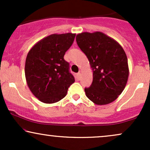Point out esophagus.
I'll return each instance as SVG.
<instances>
[{
  "instance_id": "esophagus-1",
  "label": "esophagus",
  "mask_w": 150,
  "mask_h": 150,
  "mask_svg": "<svg viewBox=\"0 0 150 150\" xmlns=\"http://www.w3.org/2000/svg\"><path fill=\"white\" fill-rule=\"evenodd\" d=\"M81 75H82V71H81V70H80V71H79V72H78V73L77 74V77H78L79 79L80 78Z\"/></svg>"
}]
</instances>
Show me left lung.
Masks as SVG:
<instances>
[{
  "mask_svg": "<svg viewBox=\"0 0 150 150\" xmlns=\"http://www.w3.org/2000/svg\"><path fill=\"white\" fill-rule=\"evenodd\" d=\"M76 42L93 71L92 85L85 88L86 96L97 105L116 100L124 89L129 75L128 58L122 46L100 32L77 34Z\"/></svg>",
  "mask_w": 150,
  "mask_h": 150,
  "instance_id": "obj_1",
  "label": "left lung"
}]
</instances>
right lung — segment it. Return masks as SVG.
Listing matches in <instances>:
<instances>
[{
  "label": "right lung",
  "mask_w": 150,
  "mask_h": 150,
  "mask_svg": "<svg viewBox=\"0 0 150 150\" xmlns=\"http://www.w3.org/2000/svg\"><path fill=\"white\" fill-rule=\"evenodd\" d=\"M75 34H53L39 41L29 51L25 61V77L32 94L42 102L53 104L66 96L75 82L70 73L65 52Z\"/></svg>",
  "instance_id": "right-lung-1"
}]
</instances>
